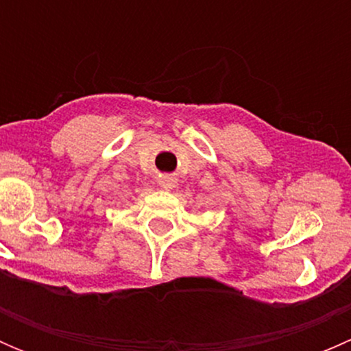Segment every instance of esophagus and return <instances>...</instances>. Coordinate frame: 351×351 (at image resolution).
I'll list each match as a JSON object with an SVG mask.
<instances>
[{
	"mask_svg": "<svg viewBox=\"0 0 351 351\" xmlns=\"http://www.w3.org/2000/svg\"><path fill=\"white\" fill-rule=\"evenodd\" d=\"M175 180L171 178V176H162L161 180H159V186H161V189H165V190H169V189H173V186H175Z\"/></svg>",
	"mask_w": 351,
	"mask_h": 351,
	"instance_id": "34e87169",
	"label": "esophagus"
}]
</instances>
